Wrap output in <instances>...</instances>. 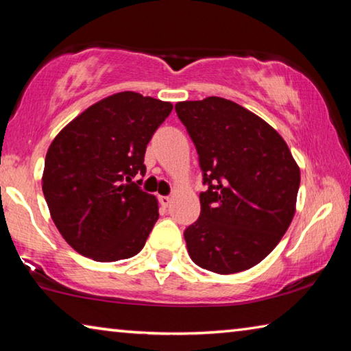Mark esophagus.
Listing matches in <instances>:
<instances>
[{
  "mask_svg": "<svg viewBox=\"0 0 351 351\" xmlns=\"http://www.w3.org/2000/svg\"><path fill=\"white\" fill-rule=\"evenodd\" d=\"M159 203H161L162 207H169L171 203V198L170 197H159Z\"/></svg>",
  "mask_w": 351,
  "mask_h": 351,
  "instance_id": "34e87169",
  "label": "esophagus"
}]
</instances>
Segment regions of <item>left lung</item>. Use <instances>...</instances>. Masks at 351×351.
Listing matches in <instances>:
<instances>
[{
  "mask_svg": "<svg viewBox=\"0 0 351 351\" xmlns=\"http://www.w3.org/2000/svg\"><path fill=\"white\" fill-rule=\"evenodd\" d=\"M175 110L207 186L199 218L184 230L190 258L217 274L252 268L293 221L299 165L269 123L232 100L212 96L178 102Z\"/></svg>",
  "mask_w": 351,
  "mask_h": 351,
  "instance_id": "8db88e82",
  "label": "left lung"
}]
</instances>
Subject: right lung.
I'll return each instance as SVG.
<instances>
[{
  "mask_svg": "<svg viewBox=\"0 0 351 351\" xmlns=\"http://www.w3.org/2000/svg\"><path fill=\"white\" fill-rule=\"evenodd\" d=\"M173 105L123 91L71 121L46 153L43 193L58 232L96 261L130 258L144 247L158 201L139 187L147 144Z\"/></svg>",
  "mask_w": 351,
  "mask_h": 351,
  "instance_id": "add662e5",
  "label": "right lung"
}]
</instances>
